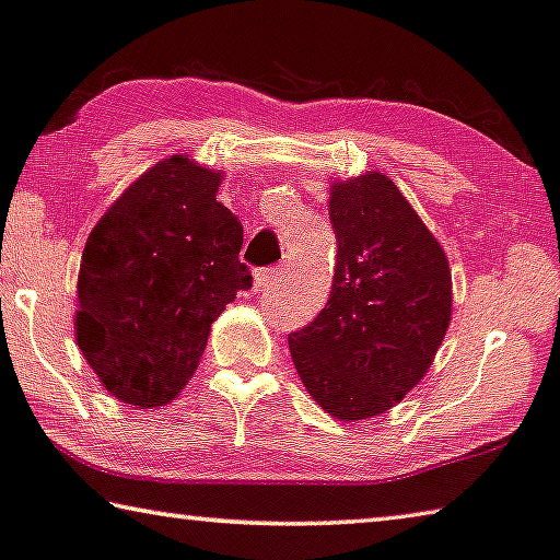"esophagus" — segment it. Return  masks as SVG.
Here are the masks:
<instances>
[{
    "label": "esophagus",
    "mask_w": 560,
    "mask_h": 560,
    "mask_svg": "<svg viewBox=\"0 0 560 560\" xmlns=\"http://www.w3.org/2000/svg\"><path fill=\"white\" fill-rule=\"evenodd\" d=\"M281 281V271L279 269H258L254 273V289L261 294V291H269L277 287V283Z\"/></svg>",
    "instance_id": "obj_1"
}]
</instances>
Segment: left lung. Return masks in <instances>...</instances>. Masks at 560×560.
I'll list each match as a JSON object with an SVG mask.
<instances>
[{"label":"left lung","instance_id":"1","mask_svg":"<svg viewBox=\"0 0 560 560\" xmlns=\"http://www.w3.org/2000/svg\"><path fill=\"white\" fill-rule=\"evenodd\" d=\"M329 221V302L289 334V349L322 410L357 422L395 407L430 370L450 327L453 279L438 238L387 175L334 183Z\"/></svg>","mask_w":560,"mask_h":560}]
</instances>
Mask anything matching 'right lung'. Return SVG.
I'll return each instance as SVG.
<instances>
[{
  "label": "right lung",
  "mask_w": 560,
  "mask_h": 560,
  "mask_svg": "<svg viewBox=\"0 0 560 560\" xmlns=\"http://www.w3.org/2000/svg\"><path fill=\"white\" fill-rule=\"evenodd\" d=\"M221 173L188 155L155 163L88 236L74 334L103 387L140 410L194 377L211 324L252 289L244 226L215 200Z\"/></svg>",
  "instance_id": "obj_1"
}]
</instances>
